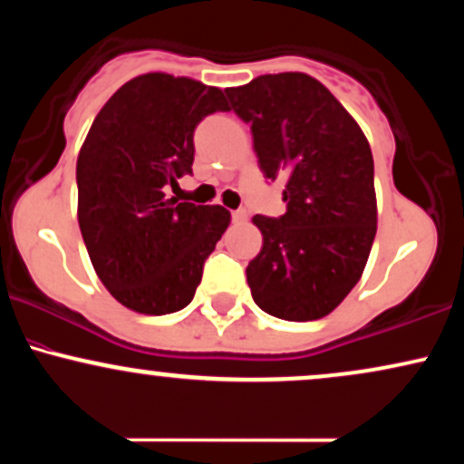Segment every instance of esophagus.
I'll return each instance as SVG.
<instances>
[{"label": "esophagus", "instance_id": "34e87169", "mask_svg": "<svg viewBox=\"0 0 464 464\" xmlns=\"http://www.w3.org/2000/svg\"><path fill=\"white\" fill-rule=\"evenodd\" d=\"M246 220H248L246 209H237V211H233V222H237V225H242V222H246Z\"/></svg>", "mask_w": 464, "mask_h": 464}]
</instances>
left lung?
<instances>
[{
    "mask_svg": "<svg viewBox=\"0 0 464 464\" xmlns=\"http://www.w3.org/2000/svg\"><path fill=\"white\" fill-rule=\"evenodd\" d=\"M225 93L250 124L264 177H287L285 214L253 218L264 236L246 268L253 301L284 321L327 316L360 281L375 239L369 141L307 73H266Z\"/></svg>",
    "mask_w": 464,
    "mask_h": 464,
    "instance_id": "1",
    "label": "left lung"
}]
</instances>
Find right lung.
<instances>
[{
  "label": "right lung",
  "instance_id": "right-lung-1",
  "mask_svg": "<svg viewBox=\"0 0 464 464\" xmlns=\"http://www.w3.org/2000/svg\"><path fill=\"white\" fill-rule=\"evenodd\" d=\"M216 111H228L218 87L143 73L111 95L80 148V233L100 281L132 312L161 316L189 305L231 222L220 205L165 196L191 172L194 130Z\"/></svg>",
  "mask_w": 464,
  "mask_h": 464
}]
</instances>
